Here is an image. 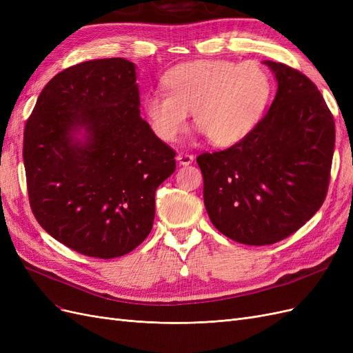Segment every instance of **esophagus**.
I'll return each instance as SVG.
<instances>
[{
    "label": "esophagus",
    "mask_w": 353,
    "mask_h": 353,
    "mask_svg": "<svg viewBox=\"0 0 353 353\" xmlns=\"http://www.w3.org/2000/svg\"><path fill=\"white\" fill-rule=\"evenodd\" d=\"M176 160H178V163H179V165L188 166V165L193 163L194 156H193V154H187V153H179V154L176 156Z\"/></svg>",
    "instance_id": "1"
}]
</instances>
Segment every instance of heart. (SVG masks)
<instances>
[{"label":"heart","mask_w":353,"mask_h":353,"mask_svg":"<svg viewBox=\"0 0 353 353\" xmlns=\"http://www.w3.org/2000/svg\"><path fill=\"white\" fill-rule=\"evenodd\" d=\"M166 92H148L143 109L153 132L172 143L184 132L188 113L215 145H232L248 135L268 105L270 73L256 61L181 63L165 73Z\"/></svg>","instance_id":"heart-1"}]
</instances>
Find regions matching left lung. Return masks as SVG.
I'll list each match as a JSON object with an SVG mask.
<instances>
[{
    "instance_id": "left-lung-1",
    "label": "left lung",
    "mask_w": 353,
    "mask_h": 353,
    "mask_svg": "<svg viewBox=\"0 0 353 353\" xmlns=\"http://www.w3.org/2000/svg\"><path fill=\"white\" fill-rule=\"evenodd\" d=\"M263 65L279 82L268 113L237 144L197 157L212 223L249 245L287 239L323 206L336 140L316 85L283 63Z\"/></svg>"
}]
</instances>
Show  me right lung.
<instances>
[{"label": "right lung", "mask_w": 353, "mask_h": 353, "mask_svg": "<svg viewBox=\"0 0 353 353\" xmlns=\"http://www.w3.org/2000/svg\"><path fill=\"white\" fill-rule=\"evenodd\" d=\"M23 162L39 225L74 252L112 259L150 234L175 152L140 116L135 65L114 57L46 85L25 126Z\"/></svg>", "instance_id": "obj_1"}]
</instances>
